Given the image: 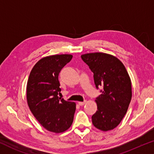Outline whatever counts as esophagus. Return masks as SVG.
<instances>
[{
  "label": "esophagus",
  "mask_w": 154,
  "mask_h": 154,
  "mask_svg": "<svg viewBox=\"0 0 154 154\" xmlns=\"http://www.w3.org/2000/svg\"><path fill=\"white\" fill-rule=\"evenodd\" d=\"M85 103H86V100L84 102H78V104H79V105H80V106L84 105Z\"/></svg>",
  "instance_id": "1"
}]
</instances>
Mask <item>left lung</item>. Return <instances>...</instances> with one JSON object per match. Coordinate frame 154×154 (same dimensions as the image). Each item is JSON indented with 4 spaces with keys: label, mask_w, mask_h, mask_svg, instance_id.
Returning a JSON list of instances; mask_svg holds the SVG:
<instances>
[{
    "label": "left lung",
    "mask_w": 154,
    "mask_h": 154,
    "mask_svg": "<svg viewBox=\"0 0 154 154\" xmlns=\"http://www.w3.org/2000/svg\"><path fill=\"white\" fill-rule=\"evenodd\" d=\"M94 72L96 88L103 86L102 94L96 98L97 111L92 123L102 131L113 130L126 114L132 98L131 80L121 60L111 54L95 52L81 56Z\"/></svg>",
    "instance_id": "obj_1"
}]
</instances>
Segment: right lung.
<instances>
[{
  "label": "right lung",
  "mask_w": 154,
  "mask_h": 154,
  "mask_svg": "<svg viewBox=\"0 0 154 154\" xmlns=\"http://www.w3.org/2000/svg\"><path fill=\"white\" fill-rule=\"evenodd\" d=\"M71 54L46 56L36 63L26 86L27 103L32 114L47 131L63 133L71 126L76 104L58 98V75L72 59Z\"/></svg>",
  "instance_id": "right-lung-1"
}]
</instances>
